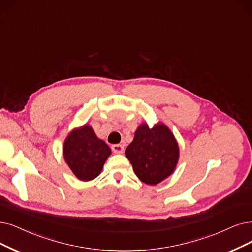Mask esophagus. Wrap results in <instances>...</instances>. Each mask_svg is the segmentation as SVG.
Segmentation results:
<instances>
[{
    "instance_id": "34e87169",
    "label": "esophagus",
    "mask_w": 252,
    "mask_h": 252,
    "mask_svg": "<svg viewBox=\"0 0 252 252\" xmlns=\"http://www.w3.org/2000/svg\"><path fill=\"white\" fill-rule=\"evenodd\" d=\"M112 150H113V152L116 154H122L124 152V147L122 145L118 144V145H114L112 147Z\"/></svg>"
}]
</instances>
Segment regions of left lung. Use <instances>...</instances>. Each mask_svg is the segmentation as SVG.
<instances>
[{"label":"left lung","instance_id":"8db88e82","mask_svg":"<svg viewBox=\"0 0 252 252\" xmlns=\"http://www.w3.org/2000/svg\"><path fill=\"white\" fill-rule=\"evenodd\" d=\"M125 155L135 175L149 185H156L174 172L179 158V147L170 130L163 124L149 128L140 125Z\"/></svg>","mask_w":252,"mask_h":252}]
</instances>
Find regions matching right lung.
<instances>
[{
    "instance_id": "add662e5",
    "label": "right lung",
    "mask_w": 252,
    "mask_h": 252,
    "mask_svg": "<svg viewBox=\"0 0 252 252\" xmlns=\"http://www.w3.org/2000/svg\"><path fill=\"white\" fill-rule=\"evenodd\" d=\"M63 152L73 174L79 180L90 181L101 172L112 151L103 140L96 136L91 127L85 125L68 135Z\"/></svg>"
}]
</instances>
